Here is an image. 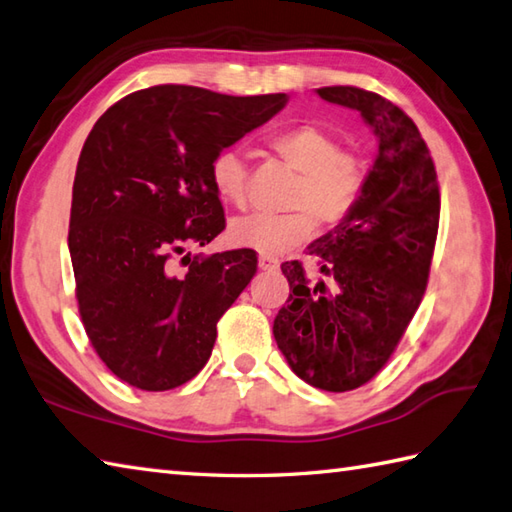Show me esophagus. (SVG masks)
Listing matches in <instances>:
<instances>
[{"mask_svg": "<svg viewBox=\"0 0 512 512\" xmlns=\"http://www.w3.org/2000/svg\"><path fill=\"white\" fill-rule=\"evenodd\" d=\"M259 268H262V270H277L279 259L270 257V255H259Z\"/></svg>", "mask_w": 512, "mask_h": 512, "instance_id": "34e87169", "label": "esophagus"}]
</instances>
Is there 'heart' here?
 Wrapping results in <instances>:
<instances>
[{
  "mask_svg": "<svg viewBox=\"0 0 512 512\" xmlns=\"http://www.w3.org/2000/svg\"><path fill=\"white\" fill-rule=\"evenodd\" d=\"M268 146L297 173V182L286 197L288 213H250L228 226L235 246L253 248L262 255H284L308 242L315 224L330 228L353 213L368 179L362 155L344 148V142L328 128L295 124L268 137ZM210 186L230 206L246 204V162L237 148L217 150L208 164Z\"/></svg>",
  "mask_w": 512,
  "mask_h": 512,
  "instance_id": "1",
  "label": "heart"
}]
</instances>
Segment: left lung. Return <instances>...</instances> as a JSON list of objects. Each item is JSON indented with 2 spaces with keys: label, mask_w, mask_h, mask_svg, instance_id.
I'll return each instance as SVG.
<instances>
[{
  "label": "left lung",
  "mask_w": 512,
  "mask_h": 512,
  "mask_svg": "<svg viewBox=\"0 0 512 512\" xmlns=\"http://www.w3.org/2000/svg\"><path fill=\"white\" fill-rule=\"evenodd\" d=\"M317 95L355 108L379 137L366 188L342 224L308 246L323 279L284 262L293 295L273 324L286 362L310 386L346 393L386 366L422 304L439 228V184L422 133L402 108L357 86Z\"/></svg>",
  "instance_id": "obj_1"
}]
</instances>
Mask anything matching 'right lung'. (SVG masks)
I'll return each mask as SVG.
<instances>
[{
  "mask_svg": "<svg viewBox=\"0 0 512 512\" xmlns=\"http://www.w3.org/2000/svg\"><path fill=\"white\" fill-rule=\"evenodd\" d=\"M284 104V93L233 97L164 84L119 99L90 130L68 248L86 335L122 382L170 390L208 362L219 317L257 273V255H186L182 273L175 255L226 226L210 159Z\"/></svg>",
  "mask_w": 512,
  "mask_h": 512,
  "instance_id": "1",
  "label": "right lung"
}]
</instances>
